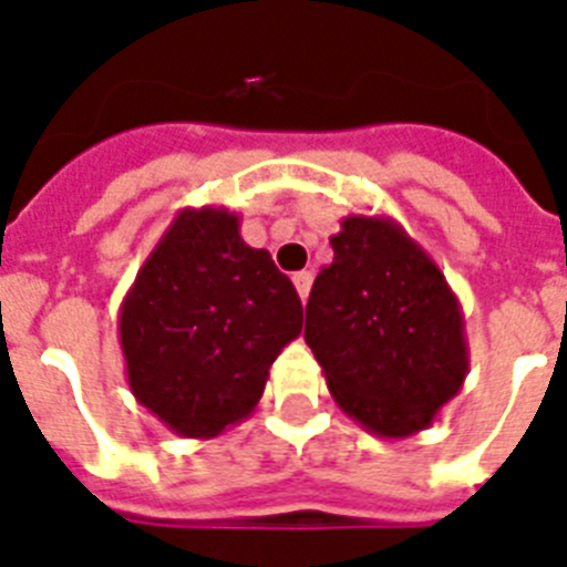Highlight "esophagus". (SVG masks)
I'll return each instance as SVG.
<instances>
[{"label": "esophagus", "mask_w": 567, "mask_h": 567, "mask_svg": "<svg viewBox=\"0 0 567 567\" xmlns=\"http://www.w3.org/2000/svg\"><path fill=\"white\" fill-rule=\"evenodd\" d=\"M311 279H313L311 270H299V274H293V288H297V293L302 302H306L308 293H311Z\"/></svg>", "instance_id": "esophagus-1"}]
</instances>
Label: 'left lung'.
<instances>
[{
    "label": "left lung",
    "mask_w": 567,
    "mask_h": 567,
    "mask_svg": "<svg viewBox=\"0 0 567 567\" xmlns=\"http://www.w3.org/2000/svg\"><path fill=\"white\" fill-rule=\"evenodd\" d=\"M331 247L306 308V342L328 392L365 432L415 435L470 372L458 297L389 216H346Z\"/></svg>",
    "instance_id": "obj_1"
}]
</instances>
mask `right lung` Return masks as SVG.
<instances>
[{
  "mask_svg": "<svg viewBox=\"0 0 567 567\" xmlns=\"http://www.w3.org/2000/svg\"><path fill=\"white\" fill-rule=\"evenodd\" d=\"M227 207H184L137 270L117 313L135 401L181 437H216L259 403L302 302Z\"/></svg>",
  "mask_w": 567,
  "mask_h": 567,
  "instance_id": "right-lung-1",
  "label": "right lung"
}]
</instances>
